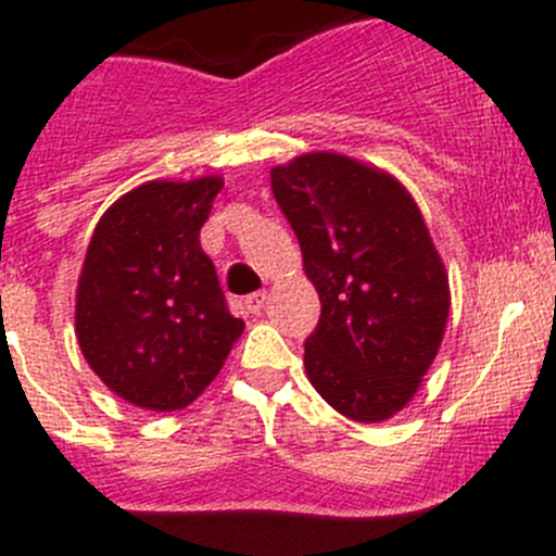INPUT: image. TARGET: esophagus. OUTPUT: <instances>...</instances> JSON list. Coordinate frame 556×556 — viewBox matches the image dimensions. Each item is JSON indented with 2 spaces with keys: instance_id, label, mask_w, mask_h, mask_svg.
Instances as JSON below:
<instances>
[{
  "instance_id": "esophagus-1",
  "label": "esophagus",
  "mask_w": 556,
  "mask_h": 556,
  "mask_svg": "<svg viewBox=\"0 0 556 556\" xmlns=\"http://www.w3.org/2000/svg\"><path fill=\"white\" fill-rule=\"evenodd\" d=\"M266 304H268L266 290H257V293H250L244 299V309L250 314H261L263 309H266Z\"/></svg>"
}]
</instances>
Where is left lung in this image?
Here are the masks:
<instances>
[{
  "label": "left lung",
  "mask_w": 556,
  "mask_h": 556,
  "mask_svg": "<svg viewBox=\"0 0 556 556\" xmlns=\"http://www.w3.org/2000/svg\"><path fill=\"white\" fill-rule=\"evenodd\" d=\"M271 190L323 306L304 344L309 382L344 417L382 422L412 401L446 328L428 226L401 182L346 155L277 166Z\"/></svg>",
  "instance_id": "left-lung-1"
}]
</instances>
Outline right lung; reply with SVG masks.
Returning <instances> with one entry per match:
<instances>
[{
  "mask_svg": "<svg viewBox=\"0 0 556 556\" xmlns=\"http://www.w3.org/2000/svg\"><path fill=\"white\" fill-rule=\"evenodd\" d=\"M220 177L148 182L93 231L77 285V341L115 395L150 412L193 403L244 330L199 231Z\"/></svg>",
  "mask_w": 556,
  "mask_h": 556,
  "instance_id": "1",
  "label": "right lung"
}]
</instances>
